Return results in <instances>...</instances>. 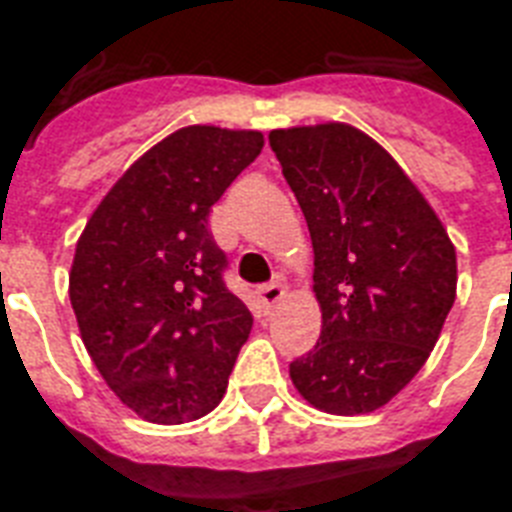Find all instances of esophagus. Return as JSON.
<instances>
[{"mask_svg":"<svg viewBox=\"0 0 512 512\" xmlns=\"http://www.w3.org/2000/svg\"><path fill=\"white\" fill-rule=\"evenodd\" d=\"M257 297H260V303H263L265 311H271L273 305H279L281 300H284V287H281L279 281L263 284V287H257Z\"/></svg>","mask_w":512,"mask_h":512,"instance_id":"obj_1","label":"esophagus"}]
</instances>
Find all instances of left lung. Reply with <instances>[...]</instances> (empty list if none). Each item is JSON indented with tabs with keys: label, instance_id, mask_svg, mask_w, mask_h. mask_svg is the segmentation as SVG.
<instances>
[{
	"label": "left lung",
	"instance_id": "left-lung-1",
	"mask_svg": "<svg viewBox=\"0 0 512 512\" xmlns=\"http://www.w3.org/2000/svg\"><path fill=\"white\" fill-rule=\"evenodd\" d=\"M313 244L321 337L289 364L327 414H369L428 361L457 297V252L412 177L348 122L268 135Z\"/></svg>",
	"mask_w": 512,
	"mask_h": 512
}]
</instances>
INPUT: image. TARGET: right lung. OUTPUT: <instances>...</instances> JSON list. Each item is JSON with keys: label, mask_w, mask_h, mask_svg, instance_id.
I'll return each mask as SVG.
<instances>
[{"label": "right lung", "mask_w": 512, "mask_h": 512, "mask_svg": "<svg viewBox=\"0 0 512 512\" xmlns=\"http://www.w3.org/2000/svg\"><path fill=\"white\" fill-rule=\"evenodd\" d=\"M263 143L260 130L180 127L127 167L76 241L68 297L79 335L140 420H199L228 388L252 316L225 289L207 217Z\"/></svg>", "instance_id": "1"}]
</instances>
